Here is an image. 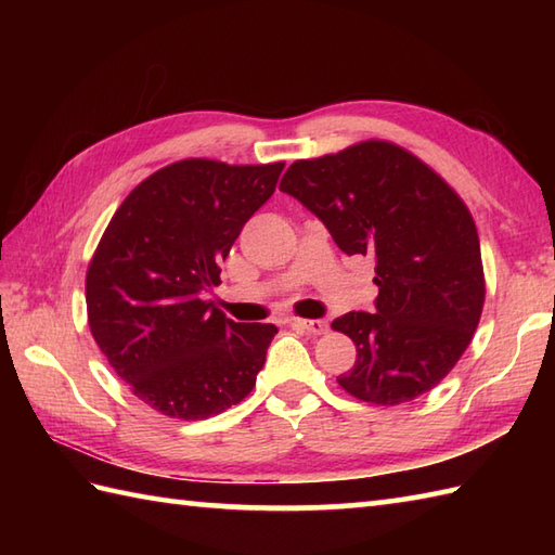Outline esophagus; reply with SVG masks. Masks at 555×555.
Segmentation results:
<instances>
[{"instance_id": "1", "label": "esophagus", "mask_w": 555, "mask_h": 555, "mask_svg": "<svg viewBox=\"0 0 555 555\" xmlns=\"http://www.w3.org/2000/svg\"><path fill=\"white\" fill-rule=\"evenodd\" d=\"M291 326H298V328H302V332L314 334V336L326 334V328H328V324L324 320H298V317H293Z\"/></svg>"}]
</instances>
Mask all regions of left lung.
<instances>
[{
	"label": "left lung",
	"instance_id": "8db88e82",
	"mask_svg": "<svg viewBox=\"0 0 555 555\" xmlns=\"http://www.w3.org/2000/svg\"><path fill=\"white\" fill-rule=\"evenodd\" d=\"M281 191L308 207L346 255H370L374 312L332 328L356 344L340 388L364 403L400 405L431 391L467 350L485 308L475 219L427 164L386 140L293 162Z\"/></svg>",
	"mask_w": 555,
	"mask_h": 555
}]
</instances>
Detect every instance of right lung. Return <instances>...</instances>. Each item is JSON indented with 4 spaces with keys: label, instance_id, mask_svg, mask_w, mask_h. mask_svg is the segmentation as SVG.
I'll use <instances>...</instances> for the list:
<instances>
[{
    "label": "right lung",
    "instance_id": "1",
    "mask_svg": "<svg viewBox=\"0 0 555 555\" xmlns=\"http://www.w3.org/2000/svg\"><path fill=\"white\" fill-rule=\"evenodd\" d=\"M284 162L183 159L135 185L86 276L88 324L104 358L152 410L205 420L253 391L274 324H238L203 300L221 259L276 188Z\"/></svg>",
    "mask_w": 555,
    "mask_h": 555
}]
</instances>
